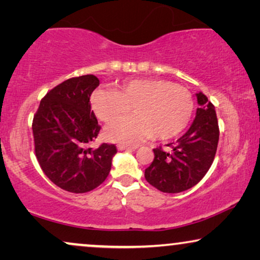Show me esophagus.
<instances>
[{
  "instance_id": "obj_1",
  "label": "esophagus",
  "mask_w": 260,
  "mask_h": 260,
  "mask_svg": "<svg viewBox=\"0 0 260 260\" xmlns=\"http://www.w3.org/2000/svg\"><path fill=\"white\" fill-rule=\"evenodd\" d=\"M137 147H129V145H118V150L120 151H131V150H136Z\"/></svg>"
}]
</instances>
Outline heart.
<instances>
[{"label":"heart","instance_id":"b5f03b06","mask_svg":"<svg viewBox=\"0 0 260 260\" xmlns=\"http://www.w3.org/2000/svg\"><path fill=\"white\" fill-rule=\"evenodd\" d=\"M92 109L104 122L119 118L133 108V117L106 126L109 141L136 145L149 138L170 140L186 129L194 102L186 87L162 79H133L115 90L99 88L92 94Z\"/></svg>","mask_w":260,"mask_h":260}]
</instances>
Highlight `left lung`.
Masks as SVG:
<instances>
[{"label": "left lung", "instance_id": "left-lung-1", "mask_svg": "<svg viewBox=\"0 0 260 260\" xmlns=\"http://www.w3.org/2000/svg\"><path fill=\"white\" fill-rule=\"evenodd\" d=\"M195 94L199 108L190 127L170 143V151L154 149V161L145 169V180L163 193H181L194 187L214 161L219 142L215 108L202 92Z\"/></svg>", "mask_w": 260, "mask_h": 260}]
</instances>
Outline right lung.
<instances>
[{
    "label": "right lung",
    "mask_w": 260,
    "mask_h": 260,
    "mask_svg": "<svg viewBox=\"0 0 260 260\" xmlns=\"http://www.w3.org/2000/svg\"><path fill=\"white\" fill-rule=\"evenodd\" d=\"M98 85L92 74L65 80L45 95L33 119L35 155L42 172L71 193H86L104 182L117 152L113 144L88 147L101 131L90 104Z\"/></svg>",
    "instance_id": "obj_1"
}]
</instances>
